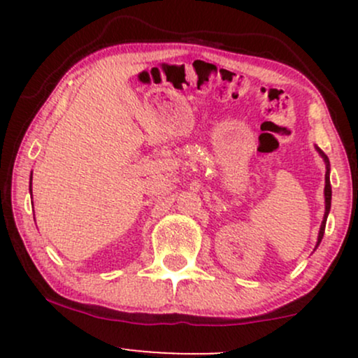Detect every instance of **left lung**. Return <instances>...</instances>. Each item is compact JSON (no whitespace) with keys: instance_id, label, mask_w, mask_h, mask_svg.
I'll use <instances>...</instances> for the list:
<instances>
[{"instance_id":"8db88e82","label":"left lung","mask_w":358,"mask_h":358,"mask_svg":"<svg viewBox=\"0 0 358 358\" xmlns=\"http://www.w3.org/2000/svg\"><path fill=\"white\" fill-rule=\"evenodd\" d=\"M316 151H318L320 156L323 158L324 166H327V173H324V215L322 220V225H320V232H318V241H316L315 249L318 248L320 242L323 239V234H324V225H327V219H328V213H330V207H331V185H330V162H328V156L320 150L318 146H315Z\"/></svg>"}]
</instances>
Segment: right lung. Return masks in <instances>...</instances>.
Masks as SVG:
<instances>
[{
	"label": "right lung",
	"mask_w": 358,
	"mask_h": 358,
	"mask_svg": "<svg viewBox=\"0 0 358 358\" xmlns=\"http://www.w3.org/2000/svg\"><path fill=\"white\" fill-rule=\"evenodd\" d=\"M30 195H31V176H30Z\"/></svg>",
	"instance_id": "right-lung-1"
}]
</instances>
